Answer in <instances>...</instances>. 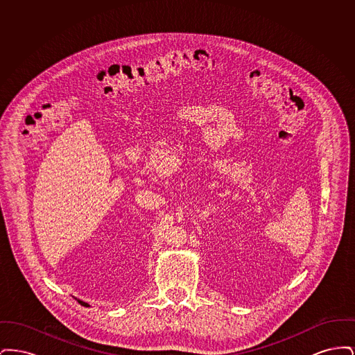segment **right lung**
<instances>
[{"label":"right lung","instance_id":"obj_1","mask_svg":"<svg viewBox=\"0 0 355 355\" xmlns=\"http://www.w3.org/2000/svg\"><path fill=\"white\" fill-rule=\"evenodd\" d=\"M78 302H80V304H84V306H89V304H85V302H83V301H80V300H78Z\"/></svg>","mask_w":355,"mask_h":355}]
</instances>
